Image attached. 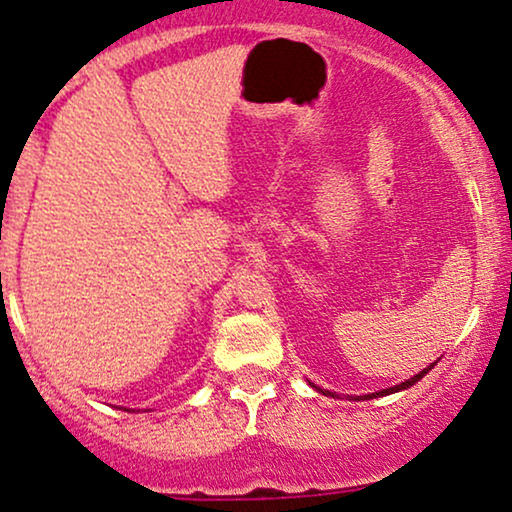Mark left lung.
<instances>
[{
  "mask_svg": "<svg viewBox=\"0 0 512 512\" xmlns=\"http://www.w3.org/2000/svg\"><path fill=\"white\" fill-rule=\"evenodd\" d=\"M435 367V363L433 365H428L426 370H421L418 372V375H413L411 380H406V382H401V384H396V387H389V389H382V392H375V394H365V396H358V399H377V396H384V394H394V392H401V389H409V387H413V384H416L418 380H423V377L428 375L430 370H433ZM314 389H317V392H321V394H329V396H338L336 392H329V389H319L317 384H312ZM350 399H355V396H350Z\"/></svg>",
  "mask_w": 512,
  "mask_h": 512,
  "instance_id": "left-lung-1",
  "label": "left lung"
}]
</instances>
